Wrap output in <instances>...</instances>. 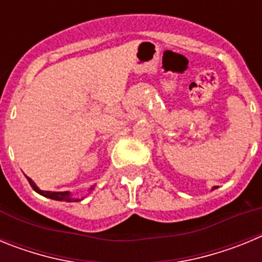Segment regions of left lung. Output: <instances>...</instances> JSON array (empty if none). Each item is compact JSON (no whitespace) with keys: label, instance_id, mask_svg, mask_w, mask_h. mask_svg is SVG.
Segmentation results:
<instances>
[{"label":"left lung","instance_id":"8db88e82","mask_svg":"<svg viewBox=\"0 0 262 262\" xmlns=\"http://www.w3.org/2000/svg\"><path fill=\"white\" fill-rule=\"evenodd\" d=\"M214 189H216V186H215V187H212V190H214Z\"/></svg>","mask_w":262,"mask_h":262}]
</instances>
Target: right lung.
Returning a JSON list of instances; mask_svg holds the SVG:
<instances>
[{
  "label": "right lung",
  "mask_w": 262,
  "mask_h": 262,
  "mask_svg": "<svg viewBox=\"0 0 262 262\" xmlns=\"http://www.w3.org/2000/svg\"><path fill=\"white\" fill-rule=\"evenodd\" d=\"M27 181L29 184L31 185V187L36 193H39L40 195L43 196H47V198H51V200H55V201H62V202H80L82 198H73L71 195V191H45V190H40L38 186L35 185V182L32 181L31 178L27 177ZM93 187H90V190H92Z\"/></svg>",
  "instance_id": "1"
}]
</instances>
